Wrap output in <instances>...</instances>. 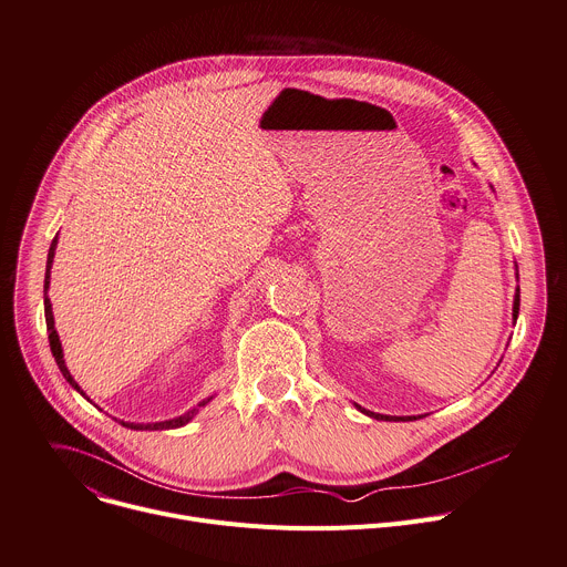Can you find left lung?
<instances>
[{
	"mask_svg": "<svg viewBox=\"0 0 567 567\" xmlns=\"http://www.w3.org/2000/svg\"><path fill=\"white\" fill-rule=\"evenodd\" d=\"M518 310H520V287H518V291H516V300H513V319H518ZM362 409V406H359ZM364 414H369V416H373V419H378V421H393L391 416H382V414H373V411H367V409H362ZM395 421H416V419H395Z\"/></svg>",
	"mask_w": 567,
	"mask_h": 567,
	"instance_id": "left-lung-1",
	"label": "left lung"
}]
</instances>
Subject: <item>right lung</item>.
I'll return each instance as SVG.
<instances>
[{
  "mask_svg": "<svg viewBox=\"0 0 567 567\" xmlns=\"http://www.w3.org/2000/svg\"><path fill=\"white\" fill-rule=\"evenodd\" d=\"M56 241H59V237H54L51 239V246H49V252H47V271H44V291L49 289V269H51V262H54V250H56ZM44 319H47V332H49V346H51V354H54V359H56V364H59V369H61V373H63V378L81 393V395H85L83 391H81V386L74 382V378L70 375V371H68V367H65V359H63V348H61V341H59V334H56V328H54V315H51V302H49V298L44 296ZM210 402V398L208 400H203L198 406H205ZM198 406L196 409H192V411H187V414H183V416H178V419H172V421H165V423H148V425H133V423H122V425H126V427H131V430H172V427H181V425H185V423H189L192 419H194V414L198 411Z\"/></svg>",
  "mask_w": 567,
  "mask_h": 567,
  "instance_id": "1",
  "label": "right lung"
}]
</instances>
